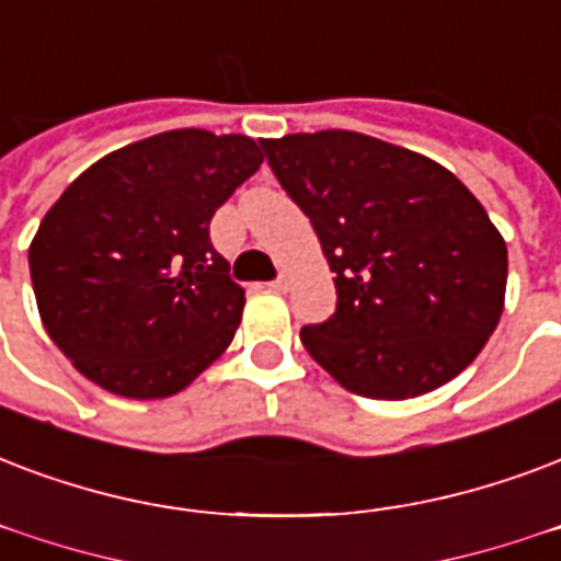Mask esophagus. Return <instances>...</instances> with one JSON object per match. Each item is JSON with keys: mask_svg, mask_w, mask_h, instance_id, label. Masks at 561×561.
Returning a JSON list of instances; mask_svg holds the SVG:
<instances>
[{"mask_svg": "<svg viewBox=\"0 0 561 561\" xmlns=\"http://www.w3.org/2000/svg\"><path fill=\"white\" fill-rule=\"evenodd\" d=\"M271 288H273V290H279V294H282V290H288V288H290V276H288V273H282L279 279L271 282Z\"/></svg>", "mask_w": 561, "mask_h": 561, "instance_id": "esophagus-1", "label": "esophagus"}]
</instances>
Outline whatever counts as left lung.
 Wrapping results in <instances>:
<instances>
[{
  "mask_svg": "<svg viewBox=\"0 0 561 561\" xmlns=\"http://www.w3.org/2000/svg\"><path fill=\"white\" fill-rule=\"evenodd\" d=\"M259 144L335 273V314L299 332L335 382L409 400L480 356L503 314L508 252L447 167L344 128Z\"/></svg>",
  "mask_w": 561,
  "mask_h": 561,
  "instance_id": "obj_1",
  "label": "left lung"
}]
</instances>
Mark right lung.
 <instances>
[{
  "label": "right lung",
  "instance_id": "1",
  "mask_svg": "<svg viewBox=\"0 0 561 561\" xmlns=\"http://www.w3.org/2000/svg\"><path fill=\"white\" fill-rule=\"evenodd\" d=\"M262 161L247 135L161 131L100 158L46 211L28 247L34 299L81 376L158 400L224 356L247 299L208 224Z\"/></svg>",
  "mask_w": 561,
  "mask_h": 561
}]
</instances>
